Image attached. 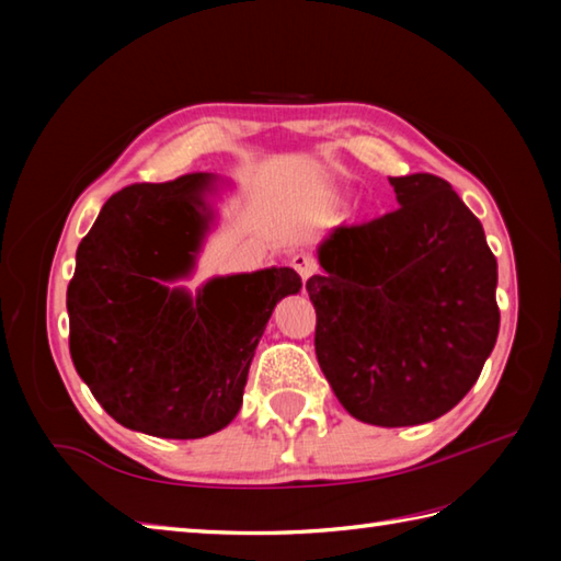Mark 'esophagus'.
<instances>
[{
  "label": "esophagus",
  "instance_id": "obj_1",
  "mask_svg": "<svg viewBox=\"0 0 561 561\" xmlns=\"http://www.w3.org/2000/svg\"><path fill=\"white\" fill-rule=\"evenodd\" d=\"M291 267L299 272V277L307 282L309 277H314L317 274V262L309 257V254H294L291 257Z\"/></svg>",
  "mask_w": 561,
  "mask_h": 561
}]
</instances>
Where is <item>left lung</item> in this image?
I'll return each mask as SVG.
<instances>
[{"label": "left lung", "instance_id": "left-lung-1", "mask_svg": "<svg viewBox=\"0 0 561 561\" xmlns=\"http://www.w3.org/2000/svg\"><path fill=\"white\" fill-rule=\"evenodd\" d=\"M398 210L334 227L307 282L317 358L356 421L405 428L458 405L500 331L497 260L445 180L388 178Z\"/></svg>", "mask_w": 561, "mask_h": 561}]
</instances>
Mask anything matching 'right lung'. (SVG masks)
Instances as JSON below:
<instances>
[{
  "label": "right lung",
  "mask_w": 561,
  "mask_h": 561,
  "mask_svg": "<svg viewBox=\"0 0 561 561\" xmlns=\"http://www.w3.org/2000/svg\"><path fill=\"white\" fill-rule=\"evenodd\" d=\"M230 185L193 173L123 187L76 250L66 291L71 358L123 428L170 440L227 428L274 307L301 289L291 267L174 287L195 274Z\"/></svg>",
  "instance_id": "add662e5"
}]
</instances>
